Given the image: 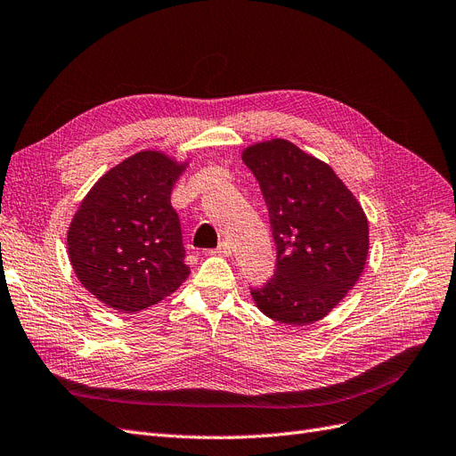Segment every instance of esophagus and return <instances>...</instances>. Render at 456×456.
<instances>
[{
    "label": "esophagus",
    "instance_id": "1",
    "mask_svg": "<svg viewBox=\"0 0 456 456\" xmlns=\"http://www.w3.org/2000/svg\"><path fill=\"white\" fill-rule=\"evenodd\" d=\"M216 254L224 256V257H229L231 256V244L227 240H222V242H219V246L216 248Z\"/></svg>",
    "mask_w": 456,
    "mask_h": 456
}]
</instances>
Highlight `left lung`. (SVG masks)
<instances>
[{
	"instance_id": "8db88e82",
	"label": "left lung",
	"mask_w": 456,
	"mask_h": 456,
	"mask_svg": "<svg viewBox=\"0 0 456 456\" xmlns=\"http://www.w3.org/2000/svg\"><path fill=\"white\" fill-rule=\"evenodd\" d=\"M242 161L259 182L276 242V273L251 297L274 322L315 323L338 306L364 271L366 214L329 163L289 141L249 144Z\"/></svg>"
}]
</instances>
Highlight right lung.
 Wrapping results in <instances>:
<instances>
[{
    "label": "right lung",
    "instance_id": "add662e5",
    "mask_svg": "<svg viewBox=\"0 0 456 456\" xmlns=\"http://www.w3.org/2000/svg\"><path fill=\"white\" fill-rule=\"evenodd\" d=\"M190 159L142 150L101 176L67 229V256L78 281L101 305L134 314L188 280L175 182Z\"/></svg>",
    "mask_w": 456,
    "mask_h": 456
}]
</instances>
